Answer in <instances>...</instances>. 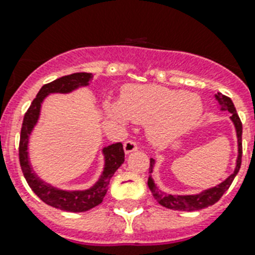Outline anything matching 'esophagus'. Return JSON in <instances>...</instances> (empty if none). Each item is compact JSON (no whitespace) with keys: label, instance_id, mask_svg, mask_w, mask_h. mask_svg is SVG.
Returning a JSON list of instances; mask_svg holds the SVG:
<instances>
[{"label":"esophagus","instance_id":"esophagus-1","mask_svg":"<svg viewBox=\"0 0 255 255\" xmlns=\"http://www.w3.org/2000/svg\"><path fill=\"white\" fill-rule=\"evenodd\" d=\"M123 148H124V153H126V154H129V153L134 152V150L137 149V145H136V142L132 141V140H128V141L124 142Z\"/></svg>","mask_w":255,"mask_h":255}]
</instances>
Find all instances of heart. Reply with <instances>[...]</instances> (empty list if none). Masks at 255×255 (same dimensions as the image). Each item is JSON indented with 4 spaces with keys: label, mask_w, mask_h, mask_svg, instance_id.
Wrapping results in <instances>:
<instances>
[{
    "label": "heart",
    "mask_w": 255,
    "mask_h": 255,
    "mask_svg": "<svg viewBox=\"0 0 255 255\" xmlns=\"http://www.w3.org/2000/svg\"><path fill=\"white\" fill-rule=\"evenodd\" d=\"M106 113L122 126L129 121L146 124L149 140L157 145H167L190 131L203 113V102L194 93L160 85H133L122 93L121 102L105 103Z\"/></svg>",
    "instance_id": "heart-1"
}]
</instances>
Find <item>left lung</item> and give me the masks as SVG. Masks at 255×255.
Instances as JSON below:
<instances>
[{
	"label": "left lung",
	"mask_w": 255,
	"mask_h": 255,
	"mask_svg": "<svg viewBox=\"0 0 255 255\" xmlns=\"http://www.w3.org/2000/svg\"><path fill=\"white\" fill-rule=\"evenodd\" d=\"M215 99L219 103V109L221 111H228L231 113V121L235 126L236 129V136H237V148H239V154H237V160H236V167L235 171L229 175L227 179L220 182L219 185L214 186V187L206 188L203 191L198 192V194H190V195H171V194H166L162 190L157 187L154 183V179L152 177L153 169L156 165L154 158H150V166H149V178H148V186L149 190L152 191L153 198L160 203L161 206L170 208L174 211H187V212H192V211H199L203 208L212 206L217 200L220 199L223 194L232 185V182L237 175L241 166V157H242V124L240 121L239 115L236 113V107L232 102V99L225 97L221 93L215 94Z\"/></svg>",
	"instance_id": "8db88e82"
}]
</instances>
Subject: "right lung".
I'll use <instances>...</instances> for the list:
<instances>
[{"mask_svg": "<svg viewBox=\"0 0 255 255\" xmlns=\"http://www.w3.org/2000/svg\"><path fill=\"white\" fill-rule=\"evenodd\" d=\"M93 77L94 74L85 73V72L73 73L41 86L36 98L32 101L30 109L27 110L20 129L19 161L27 183L45 204L67 212H85L102 203L111 178L124 162L123 145L122 142H117V144L103 146L101 150L103 156V170L94 185L85 190H63L45 182L43 178L36 174L28 153L30 138L40 119L41 105L48 95L70 94L78 89L89 88Z\"/></svg>", "mask_w": 255, "mask_h": 255, "instance_id": "right-lung-1", "label": "right lung"}]
</instances>
